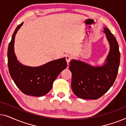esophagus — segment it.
I'll return each instance as SVG.
<instances>
[{
  "instance_id": "obj_1",
  "label": "esophagus",
  "mask_w": 126,
  "mask_h": 126,
  "mask_svg": "<svg viewBox=\"0 0 126 126\" xmlns=\"http://www.w3.org/2000/svg\"><path fill=\"white\" fill-rule=\"evenodd\" d=\"M65 59H66V61L67 63H68V65L69 64V63H70V61H71L72 60V57L69 56V55H67V56H66V57H65Z\"/></svg>"
}]
</instances>
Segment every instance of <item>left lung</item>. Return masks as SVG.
<instances>
[{
  "label": "left lung",
  "instance_id": "1",
  "mask_svg": "<svg viewBox=\"0 0 126 126\" xmlns=\"http://www.w3.org/2000/svg\"><path fill=\"white\" fill-rule=\"evenodd\" d=\"M104 32L110 50L103 66H93L75 60L69 63L72 91L81 99H99L109 90L116 78L120 58L118 43L108 28L104 27Z\"/></svg>",
  "mask_w": 126,
  "mask_h": 126
}]
</instances>
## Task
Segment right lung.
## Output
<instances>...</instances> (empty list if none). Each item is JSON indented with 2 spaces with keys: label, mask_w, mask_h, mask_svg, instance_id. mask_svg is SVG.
Instances as JSON below:
<instances>
[{
  "label": "right lung",
  "mask_w": 126,
  "mask_h": 126,
  "mask_svg": "<svg viewBox=\"0 0 126 126\" xmlns=\"http://www.w3.org/2000/svg\"><path fill=\"white\" fill-rule=\"evenodd\" d=\"M23 23L22 22L17 26L8 45V70L14 82L23 94L32 96H42L50 91L53 82L66 68L67 63L64 57L37 67L21 64L17 60L14 46L15 35Z\"/></svg>",
  "instance_id": "1"
}]
</instances>
